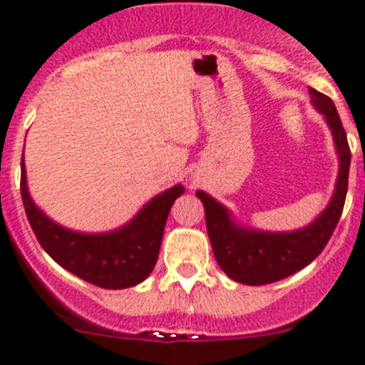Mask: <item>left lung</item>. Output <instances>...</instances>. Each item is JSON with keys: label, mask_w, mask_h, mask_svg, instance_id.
<instances>
[{"label": "left lung", "mask_w": 365, "mask_h": 365, "mask_svg": "<svg viewBox=\"0 0 365 365\" xmlns=\"http://www.w3.org/2000/svg\"><path fill=\"white\" fill-rule=\"evenodd\" d=\"M309 95L313 106L324 115L331 129L340 163L331 202L315 221L294 232H263L247 229L234 223L232 214L212 196L203 190L196 192L205 209L207 232L217 264L230 279L243 284H268L308 267L324 250L342 214L351 151L331 98L313 88H309Z\"/></svg>", "instance_id": "left-lung-1"}]
</instances>
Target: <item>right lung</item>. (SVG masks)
<instances>
[{
  "label": "right lung",
  "instance_id": "add662e5",
  "mask_svg": "<svg viewBox=\"0 0 365 365\" xmlns=\"http://www.w3.org/2000/svg\"><path fill=\"white\" fill-rule=\"evenodd\" d=\"M183 185L158 194L128 225L113 232L84 234L50 220L32 202L21 158V198L26 217L44 252L77 277L108 290H122L144 281L155 268L163 227Z\"/></svg>",
  "mask_w": 365,
  "mask_h": 365
}]
</instances>
